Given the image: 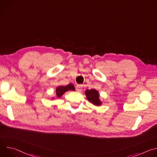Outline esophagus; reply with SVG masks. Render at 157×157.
I'll return each mask as SVG.
<instances>
[{"instance_id": "34e87169", "label": "esophagus", "mask_w": 157, "mask_h": 157, "mask_svg": "<svg viewBox=\"0 0 157 157\" xmlns=\"http://www.w3.org/2000/svg\"><path fill=\"white\" fill-rule=\"evenodd\" d=\"M82 86L81 84H78L76 86V91L78 92H80L81 90H82Z\"/></svg>"}]
</instances>
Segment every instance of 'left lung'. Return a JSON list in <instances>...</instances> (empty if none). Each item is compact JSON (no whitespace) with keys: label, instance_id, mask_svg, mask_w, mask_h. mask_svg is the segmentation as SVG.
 Here are the masks:
<instances>
[{"label":"left lung","instance_id":"obj_1","mask_svg":"<svg viewBox=\"0 0 157 157\" xmlns=\"http://www.w3.org/2000/svg\"><path fill=\"white\" fill-rule=\"evenodd\" d=\"M85 95L88 101L93 104L94 105L100 106L102 104V102L100 99L99 91H98L96 89H91L90 90L86 89L85 91Z\"/></svg>","mask_w":157,"mask_h":157}]
</instances>
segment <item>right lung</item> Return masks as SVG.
<instances>
[{"instance_id":"add662e5","label":"right lung","mask_w":157,"mask_h":157,"mask_svg":"<svg viewBox=\"0 0 157 157\" xmlns=\"http://www.w3.org/2000/svg\"><path fill=\"white\" fill-rule=\"evenodd\" d=\"M75 91V87L74 85L71 83L69 84L67 86H59L56 89V95L57 98H60L62 97V96L67 91ZM55 99V97H52L51 98L52 100H53Z\"/></svg>"}]
</instances>
